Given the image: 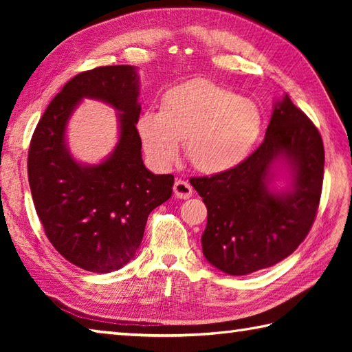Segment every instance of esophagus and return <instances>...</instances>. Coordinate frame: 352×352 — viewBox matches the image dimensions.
<instances>
[{
  "label": "esophagus",
  "instance_id": "obj_1",
  "mask_svg": "<svg viewBox=\"0 0 352 352\" xmlns=\"http://www.w3.org/2000/svg\"><path fill=\"white\" fill-rule=\"evenodd\" d=\"M192 186L184 180H177L174 183V195L180 199H188L192 197Z\"/></svg>",
  "mask_w": 352,
  "mask_h": 352
}]
</instances>
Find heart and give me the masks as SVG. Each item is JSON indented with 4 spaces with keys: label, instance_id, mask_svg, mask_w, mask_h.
<instances>
[{
    "label": "heart",
    "instance_id": "heart-1",
    "mask_svg": "<svg viewBox=\"0 0 352 352\" xmlns=\"http://www.w3.org/2000/svg\"><path fill=\"white\" fill-rule=\"evenodd\" d=\"M263 116L256 102L208 80H193L163 95L160 111L146 110L138 133L146 155L166 168L180 154L204 174H223L248 159L257 144Z\"/></svg>",
    "mask_w": 352,
    "mask_h": 352
}]
</instances>
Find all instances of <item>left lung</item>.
<instances>
[{
    "label": "left lung",
    "instance_id": "1",
    "mask_svg": "<svg viewBox=\"0 0 352 352\" xmlns=\"http://www.w3.org/2000/svg\"><path fill=\"white\" fill-rule=\"evenodd\" d=\"M276 161L288 164L290 191L268 188ZM324 162L315 124L284 95L274 104L265 140L241 166L190 178L207 207L201 243L208 263L228 275H246L290 256L315 222Z\"/></svg>",
    "mask_w": 352,
    "mask_h": 352
}]
</instances>
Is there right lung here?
<instances>
[{"instance_id":"add662e5","label":"right lung","mask_w":352,"mask_h":352,"mask_svg":"<svg viewBox=\"0 0 352 352\" xmlns=\"http://www.w3.org/2000/svg\"><path fill=\"white\" fill-rule=\"evenodd\" d=\"M138 96L134 66L81 72L50 102L30 142L28 182L45 234L85 271L106 274L129 263L148 214L172 195L174 175H155L142 160ZM83 98L104 100L120 111V140L98 165L78 164L65 146V125Z\"/></svg>"}]
</instances>
